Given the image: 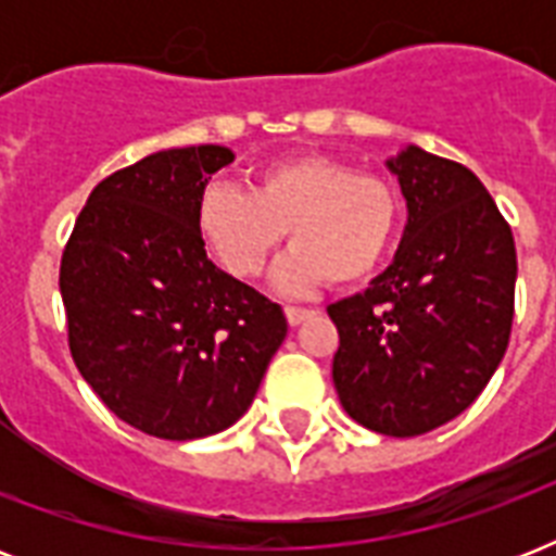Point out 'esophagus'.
<instances>
[{
	"mask_svg": "<svg viewBox=\"0 0 556 556\" xmlns=\"http://www.w3.org/2000/svg\"><path fill=\"white\" fill-rule=\"evenodd\" d=\"M286 317H288V323H291V326H300V323L317 317V312H314V308H300V305H288Z\"/></svg>",
	"mask_w": 556,
	"mask_h": 556,
	"instance_id": "34e87169",
	"label": "esophagus"
}]
</instances>
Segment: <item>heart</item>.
I'll return each mask as SVG.
<instances>
[{
	"mask_svg": "<svg viewBox=\"0 0 556 556\" xmlns=\"http://www.w3.org/2000/svg\"><path fill=\"white\" fill-rule=\"evenodd\" d=\"M401 218L404 201L387 176L314 152L265 164L251 192L213 181L195 204L201 242L239 279L260 277L288 230L294 251L277 268L288 294L369 279L395 248Z\"/></svg>",
	"mask_w": 556,
	"mask_h": 556,
	"instance_id": "b5f03b06",
	"label": "heart"
}]
</instances>
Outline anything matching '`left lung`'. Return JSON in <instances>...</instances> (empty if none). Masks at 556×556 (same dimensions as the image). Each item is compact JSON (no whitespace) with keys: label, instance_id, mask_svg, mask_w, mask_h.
Instances as JSON below:
<instances>
[{"label":"left lung","instance_id":"1","mask_svg":"<svg viewBox=\"0 0 556 556\" xmlns=\"http://www.w3.org/2000/svg\"><path fill=\"white\" fill-rule=\"evenodd\" d=\"M387 167L406 199L404 236L364 294L329 305L340 331L331 378L357 424L409 439L465 413L502 364L517 248L467 167L413 143Z\"/></svg>","mask_w":556,"mask_h":556}]
</instances>
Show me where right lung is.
Instances as JSON below:
<instances>
[{
	"instance_id": "right-lung-1",
	"label": "right lung",
	"mask_w": 556,
	"mask_h": 556,
	"mask_svg": "<svg viewBox=\"0 0 556 556\" xmlns=\"http://www.w3.org/2000/svg\"><path fill=\"white\" fill-rule=\"evenodd\" d=\"M233 159L201 143L117 169L91 190L60 262L74 364L155 439L239 421L288 334L282 308L216 268L195 230L199 195Z\"/></svg>"
}]
</instances>
